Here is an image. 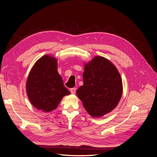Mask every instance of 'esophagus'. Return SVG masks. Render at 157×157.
<instances>
[{
  "mask_svg": "<svg viewBox=\"0 0 157 157\" xmlns=\"http://www.w3.org/2000/svg\"><path fill=\"white\" fill-rule=\"evenodd\" d=\"M70 92H71V94H75L76 93V88H71V89L70 90Z\"/></svg>",
  "mask_w": 157,
  "mask_h": 157,
  "instance_id": "34e87169",
  "label": "esophagus"
}]
</instances>
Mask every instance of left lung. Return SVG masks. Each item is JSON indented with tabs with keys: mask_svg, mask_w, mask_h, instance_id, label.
<instances>
[{
	"mask_svg": "<svg viewBox=\"0 0 157 157\" xmlns=\"http://www.w3.org/2000/svg\"><path fill=\"white\" fill-rule=\"evenodd\" d=\"M83 85L77 90L78 98L90 116L101 117L119 103L123 87L121 75L111 61L95 56L84 63Z\"/></svg>",
	"mask_w": 157,
	"mask_h": 157,
	"instance_id": "obj_1",
	"label": "left lung"
}]
</instances>
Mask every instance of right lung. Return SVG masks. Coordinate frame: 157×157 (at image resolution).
Masks as SVG:
<instances>
[{"label":"right lung","mask_w":157,"mask_h":157,"mask_svg":"<svg viewBox=\"0 0 157 157\" xmlns=\"http://www.w3.org/2000/svg\"><path fill=\"white\" fill-rule=\"evenodd\" d=\"M26 92L32 105L44 112L54 110L70 94L58 72L56 58L46 54L36 61L28 75Z\"/></svg>","instance_id":"add662e5"}]
</instances>
